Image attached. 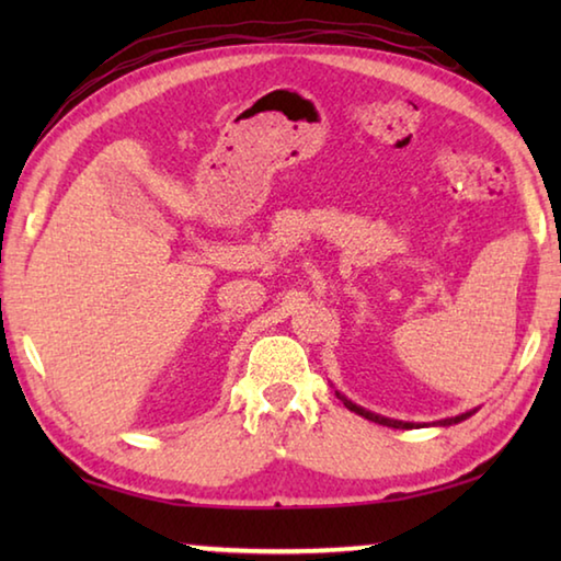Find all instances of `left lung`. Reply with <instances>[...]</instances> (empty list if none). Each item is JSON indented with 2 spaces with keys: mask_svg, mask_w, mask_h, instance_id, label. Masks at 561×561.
Segmentation results:
<instances>
[{
  "mask_svg": "<svg viewBox=\"0 0 561 561\" xmlns=\"http://www.w3.org/2000/svg\"><path fill=\"white\" fill-rule=\"evenodd\" d=\"M341 401H344V405L348 408V411H354V413H358V415H364L366 421H374V423H378V425H388V428H413V423H403V421H393V417H383V415H376V413H371V411H364V408L360 405H356V403H351L348 398H344L341 393H336ZM468 415H472V413H462V415H458V417H448V421H440V425H453V423H460V421H465V417Z\"/></svg>",
  "mask_w": 561,
  "mask_h": 561,
  "instance_id": "1",
  "label": "left lung"
}]
</instances>
